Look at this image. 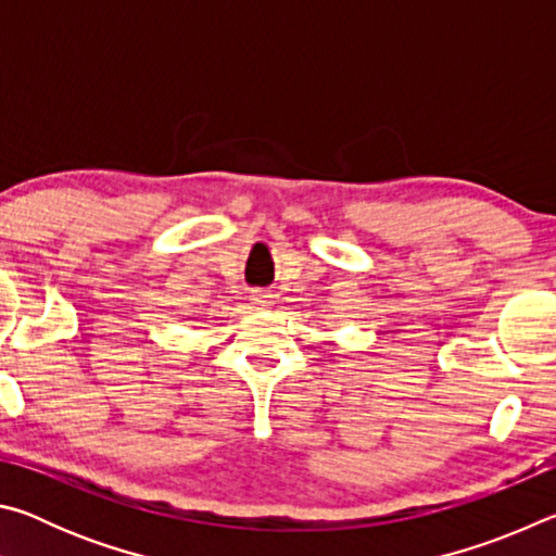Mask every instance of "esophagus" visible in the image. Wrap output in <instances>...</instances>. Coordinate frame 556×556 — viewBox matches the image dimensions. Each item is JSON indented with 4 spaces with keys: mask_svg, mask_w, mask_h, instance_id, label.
<instances>
[{
    "mask_svg": "<svg viewBox=\"0 0 556 556\" xmlns=\"http://www.w3.org/2000/svg\"><path fill=\"white\" fill-rule=\"evenodd\" d=\"M250 304L255 308H269L271 304H275V296L269 294V291H252L250 294Z\"/></svg>",
    "mask_w": 556,
    "mask_h": 556,
    "instance_id": "obj_1",
    "label": "esophagus"
}]
</instances>
